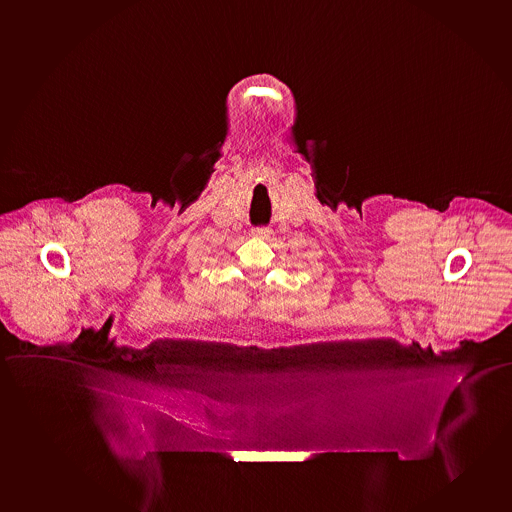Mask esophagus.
Wrapping results in <instances>:
<instances>
[{
	"label": "esophagus",
	"mask_w": 512,
	"mask_h": 512,
	"mask_svg": "<svg viewBox=\"0 0 512 512\" xmlns=\"http://www.w3.org/2000/svg\"><path fill=\"white\" fill-rule=\"evenodd\" d=\"M270 233H272V230L268 227H258L254 228L253 232H251V235H253L254 239H268L270 237Z\"/></svg>",
	"instance_id": "esophagus-1"
}]
</instances>
